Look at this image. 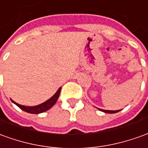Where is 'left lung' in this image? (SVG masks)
I'll use <instances>...</instances> for the list:
<instances>
[{
	"label": "left lung",
	"mask_w": 148,
	"mask_h": 148,
	"mask_svg": "<svg viewBox=\"0 0 148 148\" xmlns=\"http://www.w3.org/2000/svg\"><path fill=\"white\" fill-rule=\"evenodd\" d=\"M99 110H101V111H103V112H105V113L114 114V113H117V112H119V110H103V109H99Z\"/></svg>",
	"instance_id": "1"
}]
</instances>
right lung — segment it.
<instances>
[{
	"label": "right lung",
	"instance_id": "1",
	"mask_svg": "<svg viewBox=\"0 0 148 148\" xmlns=\"http://www.w3.org/2000/svg\"><path fill=\"white\" fill-rule=\"evenodd\" d=\"M60 92H61V87H60L58 91L53 95L49 99H48L47 101H45L42 104H39L38 106H23V105H20L18 103H15L14 101L11 100L14 104H16V106H18L19 108H21V110L25 111V112H28V113L30 114H40L42 113V112H45L46 110H48L49 109H50L55 103H56L57 100L58 99V97L60 95Z\"/></svg>",
	"mask_w": 148,
	"mask_h": 148
}]
</instances>
